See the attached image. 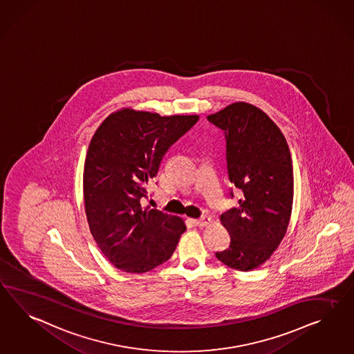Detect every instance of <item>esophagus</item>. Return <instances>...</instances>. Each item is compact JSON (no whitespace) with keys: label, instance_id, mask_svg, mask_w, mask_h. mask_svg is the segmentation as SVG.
<instances>
[{"label":"esophagus","instance_id":"esophagus-1","mask_svg":"<svg viewBox=\"0 0 354 354\" xmlns=\"http://www.w3.org/2000/svg\"><path fill=\"white\" fill-rule=\"evenodd\" d=\"M194 222L198 227H205L208 226L209 223L212 222V218L204 216V217L199 218V219H195Z\"/></svg>","mask_w":354,"mask_h":354}]
</instances>
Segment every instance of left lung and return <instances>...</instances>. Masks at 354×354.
<instances>
[{"mask_svg":"<svg viewBox=\"0 0 354 354\" xmlns=\"http://www.w3.org/2000/svg\"><path fill=\"white\" fill-rule=\"evenodd\" d=\"M208 120L225 132L228 178L240 191L235 208L221 216L231 241L216 257L230 268L252 271L270 259L290 222V150L272 119L250 104H231Z\"/></svg>","mask_w":354,"mask_h":354,"instance_id":"1","label":"left lung"}]
</instances>
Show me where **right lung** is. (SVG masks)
Masks as SVG:
<instances>
[{
	"label": "right lung",
	"mask_w": 354,
	"mask_h": 354,
	"mask_svg": "<svg viewBox=\"0 0 354 354\" xmlns=\"http://www.w3.org/2000/svg\"><path fill=\"white\" fill-rule=\"evenodd\" d=\"M198 120L122 109L92 137L83 171L86 216L96 244L120 271L144 273L167 262L186 231L181 218L144 209L142 200L168 149Z\"/></svg>",
	"instance_id": "right-lung-1"
}]
</instances>
